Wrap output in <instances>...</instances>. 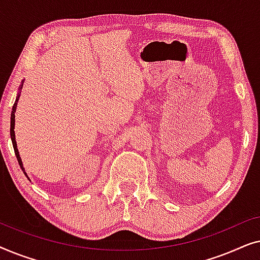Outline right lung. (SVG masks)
Instances as JSON below:
<instances>
[{"label": "right lung", "mask_w": 260, "mask_h": 260, "mask_svg": "<svg viewBox=\"0 0 260 260\" xmlns=\"http://www.w3.org/2000/svg\"><path fill=\"white\" fill-rule=\"evenodd\" d=\"M19 97H20V95H17L16 101H15V103H14V105H13L12 115H10V137H12L14 151H15L17 162H19L20 167H21V168H22V170H23L22 162H21V158H20V155H19V150H17V145H16V141H15V134H14V125H15V110H16V105H17V101H19ZM24 174H26V173H24Z\"/></svg>", "instance_id": "right-lung-1"}]
</instances>
